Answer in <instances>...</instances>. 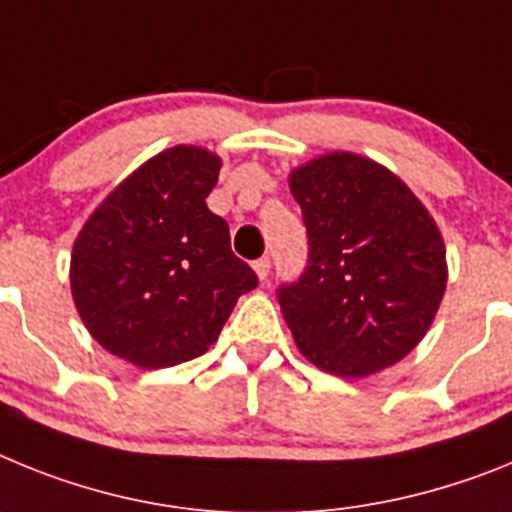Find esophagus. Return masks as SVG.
<instances>
[{"label":"esophagus","instance_id":"esophagus-1","mask_svg":"<svg viewBox=\"0 0 512 512\" xmlns=\"http://www.w3.org/2000/svg\"><path fill=\"white\" fill-rule=\"evenodd\" d=\"M252 268H255L257 278H260V281H265V278L270 275V257H260V260H255L252 262Z\"/></svg>","mask_w":512,"mask_h":512}]
</instances>
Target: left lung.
Here are the masks:
<instances>
[{
  "mask_svg": "<svg viewBox=\"0 0 512 512\" xmlns=\"http://www.w3.org/2000/svg\"><path fill=\"white\" fill-rule=\"evenodd\" d=\"M291 193L309 260L278 286V304L299 350L345 379L402 361L446 291V247L430 213L397 175L348 151L293 170Z\"/></svg>",
  "mask_w": 512,
  "mask_h": 512,
  "instance_id": "8db88e82",
  "label": "left lung"
}]
</instances>
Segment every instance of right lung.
Instances as JSON below:
<instances>
[{"label":"right lung","instance_id":"add662e5","mask_svg":"<svg viewBox=\"0 0 512 512\" xmlns=\"http://www.w3.org/2000/svg\"><path fill=\"white\" fill-rule=\"evenodd\" d=\"M221 159L175 146L102 201L71 252V293L90 335L141 368L211 348L255 270L231 252L229 224L208 211Z\"/></svg>","mask_w":512,"mask_h":512}]
</instances>
